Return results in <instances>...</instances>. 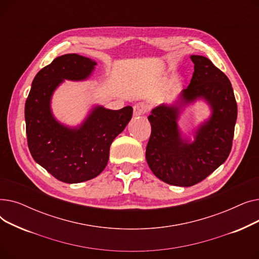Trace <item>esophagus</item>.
<instances>
[{
	"mask_svg": "<svg viewBox=\"0 0 259 259\" xmlns=\"http://www.w3.org/2000/svg\"><path fill=\"white\" fill-rule=\"evenodd\" d=\"M148 110V106L144 103H139L133 107V115L134 116H141L145 114Z\"/></svg>",
	"mask_w": 259,
	"mask_h": 259,
	"instance_id": "1",
	"label": "esophagus"
}]
</instances>
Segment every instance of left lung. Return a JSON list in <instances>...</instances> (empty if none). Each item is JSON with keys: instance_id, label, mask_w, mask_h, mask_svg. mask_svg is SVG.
<instances>
[{"instance_id": "1", "label": "left lung", "mask_w": 259, "mask_h": 259, "mask_svg": "<svg viewBox=\"0 0 259 259\" xmlns=\"http://www.w3.org/2000/svg\"><path fill=\"white\" fill-rule=\"evenodd\" d=\"M194 72L189 86L170 104H160L148 116L151 137L146 159L153 174L172 186L191 187L205 180L228 158L237 118V104L227 75L202 56H191ZM197 101L209 116L188 132L179 127L186 110Z\"/></svg>"}]
</instances>
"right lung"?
<instances>
[{"label": "right lung", "mask_w": 259, "mask_h": 259, "mask_svg": "<svg viewBox=\"0 0 259 259\" xmlns=\"http://www.w3.org/2000/svg\"><path fill=\"white\" fill-rule=\"evenodd\" d=\"M97 65L75 53L54 59L33 78L25 104L29 151L35 162L63 183H83L101 174L112 142L132 117L130 106L111 110L99 104H93L76 126L54 116L51 102L56 90L65 80L89 79Z\"/></svg>", "instance_id": "add662e5"}]
</instances>
